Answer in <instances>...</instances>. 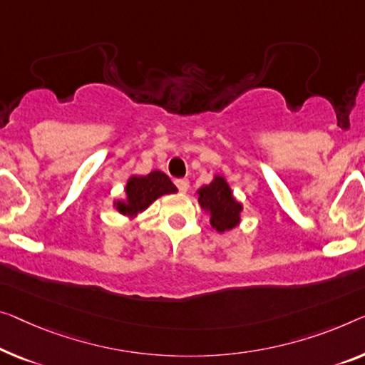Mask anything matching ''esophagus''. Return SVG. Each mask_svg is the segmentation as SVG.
Returning <instances> with one entry per match:
<instances>
[{
	"instance_id": "esophagus-1",
	"label": "esophagus",
	"mask_w": 365,
	"mask_h": 365,
	"mask_svg": "<svg viewBox=\"0 0 365 365\" xmlns=\"http://www.w3.org/2000/svg\"><path fill=\"white\" fill-rule=\"evenodd\" d=\"M175 185L182 193L188 192V188H190V182L187 180V178H178V180H175Z\"/></svg>"
}]
</instances>
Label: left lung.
<instances>
[{"instance_id":"1","label":"left lung","mask_w":365,"mask_h":365,"mask_svg":"<svg viewBox=\"0 0 365 365\" xmlns=\"http://www.w3.org/2000/svg\"><path fill=\"white\" fill-rule=\"evenodd\" d=\"M198 203L210 213V222L217 232L230 231L241 221L242 205L232 197V190L225 177L216 175L213 182L198 190Z\"/></svg>"}]
</instances>
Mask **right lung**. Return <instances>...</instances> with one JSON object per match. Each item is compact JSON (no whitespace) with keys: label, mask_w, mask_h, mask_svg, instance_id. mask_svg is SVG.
<instances>
[{"label":"right lung","mask_w":365,"mask_h":365,"mask_svg":"<svg viewBox=\"0 0 365 365\" xmlns=\"http://www.w3.org/2000/svg\"><path fill=\"white\" fill-rule=\"evenodd\" d=\"M175 192V185L160 170H154L148 175H133L126 183V200L114 201V208L121 215L134 217L148 210L162 195Z\"/></svg>","instance_id":"add662e5"}]
</instances>
